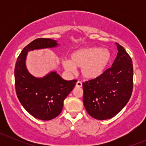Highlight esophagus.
<instances>
[{"instance_id": "1", "label": "esophagus", "mask_w": 146, "mask_h": 146, "mask_svg": "<svg viewBox=\"0 0 146 146\" xmlns=\"http://www.w3.org/2000/svg\"><path fill=\"white\" fill-rule=\"evenodd\" d=\"M82 86V82L80 81H78L76 82V87H79V88H80V87Z\"/></svg>"}]
</instances>
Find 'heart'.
<instances>
[{"label": "heart", "instance_id": "obj_1", "mask_svg": "<svg viewBox=\"0 0 146 146\" xmlns=\"http://www.w3.org/2000/svg\"><path fill=\"white\" fill-rule=\"evenodd\" d=\"M111 59V54L108 49L92 46L76 50L70 54V60H64L62 64L69 72H74L75 68H80L82 76L92 80L104 73Z\"/></svg>", "mask_w": 146, "mask_h": 146}]
</instances>
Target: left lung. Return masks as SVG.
<instances>
[{
  "instance_id": "left-lung-1",
  "label": "left lung",
  "mask_w": 146,
  "mask_h": 146,
  "mask_svg": "<svg viewBox=\"0 0 146 146\" xmlns=\"http://www.w3.org/2000/svg\"><path fill=\"white\" fill-rule=\"evenodd\" d=\"M117 58L100 77L82 82L83 104L87 112L98 120L112 118L125 107L133 91L132 60L116 43Z\"/></svg>"
}]
</instances>
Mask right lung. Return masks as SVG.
I'll list each match as a JSON object with an SVG mask.
<instances>
[{
	"mask_svg": "<svg viewBox=\"0 0 146 146\" xmlns=\"http://www.w3.org/2000/svg\"><path fill=\"white\" fill-rule=\"evenodd\" d=\"M56 40L39 38L32 41L21 51L15 68L16 94L22 105L35 118L48 121L58 116L64 101L74 88L76 80H66L56 71H51L43 78L32 76L26 67L28 51L54 48Z\"/></svg>",
	"mask_w": 146,
	"mask_h": 146,
	"instance_id": "add662e5",
	"label": "right lung"
}]
</instances>
